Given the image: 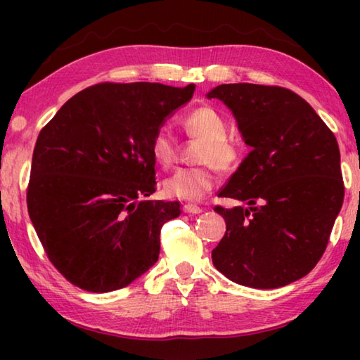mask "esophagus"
I'll use <instances>...</instances> for the list:
<instances>
[{
    "instance_id": "34e87169",
    "label": "esophagus",
    "mask_w": 360,
    "mask_h": 360,
    "mask_svg": "<svg viewBox=\"0 0 360 360\" xmlns=\"http://www.w3.org/2000/svg\"><path fill=\"white\" fill-rule=\"evenodd\" d=\"M182 210H184V212H187V214H200V212L203 211L202 208H200V206L191 205V203H187V205L182 206Z\"/></svg>"
}]
</instances>
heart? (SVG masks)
Returning <instances> with one entry per match:
<instances>
[{"label": "heart", "mask_w": 360, "mask_h": 360, "mask_svg": "<svg viewBox=\"0 0 360 360\" xmlns=\"http://www.w3.org/2000/svg\"><path fill=\"white\" fill-rule=\"evenodd\" d=\"M181 127L191 138L202 139L197 160L206 163L197 168H181L163 181V193L168 198L200 202L216 186L212 165L227 172L238 162L236 144L227 138V122L216 109L197 108L181 120ZM150 155L158 167L168 168L176 158V141L165 129L154 133L150 139Z\"/></svg>", "instance_id": "b5f03b06"}]
</instances>
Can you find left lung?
I'll use <instances>...</instances> for the list:
<instances>
[{"mask_svg":"<svg viewBox=\"0 0 360 360\" xmlns=\"http://www.w3.org/2000/svg\"><path fill=\"white\" fill-rule=\"evenodd\" d=\"M227 106L251 152L219 197L227 224L212 264L236 284L276 289L308 275L343 205L337 138L302 96L283 87L222 84L206 94Z\"/></svg>","mask_w":360,"mask_h":360,"instance_id":"left-lung-1","label":"left lung"}]
</instances>
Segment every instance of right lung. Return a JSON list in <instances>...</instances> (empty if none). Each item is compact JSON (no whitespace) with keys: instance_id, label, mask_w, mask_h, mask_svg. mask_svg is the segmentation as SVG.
Returning <instances> with one entry per match:
<instances>
[{"instance_id":"add662e5","label":"right lung","mask_w":360,"mask_h":360,"mask_svg":"<svg viewBox=\"0 0 360 360\" xmlns=\"http://www.w3.org/2000/svg\"><path fill=\"white\" fill-rule=\"evenodd\" d=\"M195 85L96 84L76 94L41 130L27 192L49 260L89 292L129 285L155 264L160 229L179 202L155 192L150 139Z\"/></svg>"}]
</instances>
